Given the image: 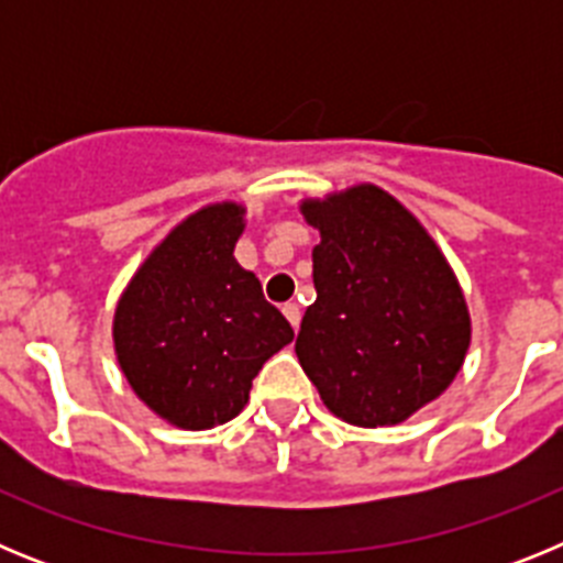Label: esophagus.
Returning <instances> with one entry per match:
<instances>
[{
	"label": "esophagus",
	"mask_w": 563,
	"mask_h": 563,
	"mask_svg": "<svg viewBox=\"0 0 563 563\" xmlns=\"http://www.w3.org/2000/svg\"><path fill=\"white\" fill-rule=\"evenodd\" d=\"M282 312L287 316V321L292 324V330H298V324H301V307H298L296 301H287V305L282 307Z\"/></svg>",
	"instance_id": "esophagus-1"
}]
</instances>
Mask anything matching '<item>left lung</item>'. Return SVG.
I'll list each match as a JSON object with an SVG mask.
<instances>
[{
    "label": "left lung",
    "instance_id": "left-lung-1",
    "mask_svg": "<svg viewBox=\"0 0 563 563\" xmlns=\"http://www.w3.org/2000/svg\"><path fill=\"white\" fill-rule=\"evenodd\" d=\"M301 211L321 245L298 363L341 420L363 429L402 422L449 389L465 361L471 318L454 273L380 188H350Z\"/></svg>",
    "mask_w": 563,
    "mask_h": 563
}]
</instances>
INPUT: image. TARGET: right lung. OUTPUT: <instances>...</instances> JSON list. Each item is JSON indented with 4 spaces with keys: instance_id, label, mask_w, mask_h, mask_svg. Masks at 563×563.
Here are the masks:
<instances>
[{
    "instance_id": "add662e5",
    "label": "right lung",
    "mask_w": 563,
    "mask_h": 563,
    "mask_svg": "<svg viewBox=\"0 0 563 563\" xmlns=\"http://www.w3.org/2000/svg\"><path fill=\"white\" fill-rule=\"evenodd\" d=\"M242 208L208 206L134 273L114 312V352L148 409L202 431L245 409L262 363L292 327L233 258Z\"/></svg>"
}]
</instances>
